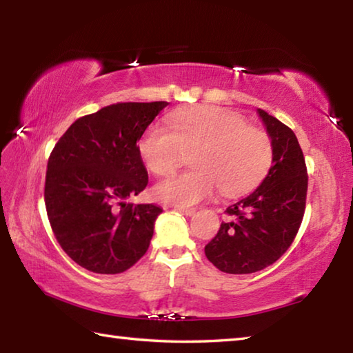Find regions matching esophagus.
<instances>
[{
    "label": "esophagus",
    "mask_w": 353,
    "mask_h": 353,
    "mask_svg": "<svg viewBox=\"0 0 353 353\" xmlns=\"http://www.w3.org/2000/svg\"><path fill=\"white\" fill-rule=\"evenodd\" d=\"M176 210L177 212H181V213H183V214H187V216H191V214H194V208H187V207H176Z\"/></svg>",
    "instance_id": "1"
}]
</instances>
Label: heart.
I'll list each match as a JSON object with an SVG mask.
<instances>
[{"instance_id":"1","label":"heart","mask_w":353,"mask_h":353,"mask_svg":"<svg viewBox=\"0 0 353 353\" xmlns=\"http://www.w3.org/2000/svg\"><path fill=\"white\" fill-rule=\"evenodd\" d=\"M168 129L149 128L139 143L146 168L170 174L191 155L193 170L160 181L154 196L166 204L194 205L212 198L240 196L259 185L272 163V141L261 129L221 107H193L174 112Z\"/></svg>"}]
</instances>
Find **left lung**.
I'll return each instance as SVG.
<instances>
[{
  "instance_id": "left-lung-1",
  "label": "left lung",
  "mask_w": 353,
  "mask_h": 353,
  "mask_svg": "<svg viewBox=\"0 0 353 353\" xmlns=\"http://www.w3.org/2000/svg\"><path fill=\"white\" fill-rule=\"evenodd\" d=\"M259 115L272 141V166L254 193L227 207L232 219L205 246L208 261L227 274H252L277 261L305 213L308 174L297 137L265 110Z\"/></svg>"
}]
</instances>
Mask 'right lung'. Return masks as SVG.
<instances>
[{"mask_svg":"<svg viewBox=\"0 0 353 353\" xmlns=\"http://www.w3.org/2000/svg\"><path fill=\"white\" fill-rule=\"evenodd\" d=\"M166 101L118 103L71 124L48 159L45 205L71 260L97 274H119L146 254L162 208L126 204L146 188L137 141Z\"/></svg>","mask_w":353,"mask_h":353,"instance_id":"add662e5","label":"right lung"}]
</instances>
